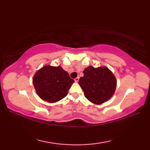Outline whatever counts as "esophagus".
<instances>
[{
  "mask_svg": "<svg viewBox=\"0 0 150 150\" xmlns=\"http://www.w3.org/2000/svg\"><path fill=\"white\" fill-rule=\"evenodd\" d=\"M79 77H77L76 79H75V81L76 82H77L79 81Z\"/></svg>",
  "mask_w": 150,
  "mask_h": 150,
  "instance_id": "obj_1",
  "label": "esophagus"
}]
</instances>
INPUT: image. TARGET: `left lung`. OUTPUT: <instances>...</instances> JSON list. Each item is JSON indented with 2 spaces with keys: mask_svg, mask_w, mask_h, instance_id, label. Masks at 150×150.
I'll return each instance as SVG.
<instances>
[{
  "mask_svg": "<svg viewBox=\"0 0 150 150\" xmlns=\"http://www.w3.org/2000/svg\"><path fill=\"white\" fill-rule=\"evenodd\" d=\"M80 78L79 84L84 91L86 98L91 103L100 104L113 96L117 81L114 75L106 67L95 68L89 66Z\"/></svg>",
  "mask_w": 150,
  "mask_h": 150,
  "instance_id": "obj_1",
  "label": "left lung"
}]
</instances>
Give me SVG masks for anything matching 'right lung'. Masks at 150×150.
Segmentation results:
<instances>
[{
    "label": "right lung",
    "mask_w": 150,
    "mask_h": 150,
    "mask_svg": "<svg viewBox=\"0 0 150 150\" xmlns=\"http://www.w3.org/2000/svg\"><path fill=\"white\" fill-rule=\"evenodd\" d=\"M73 82L68 73L60 66H44L33 79L37 93L48 103H55L64 98Z\"/></svg>",
    "instance_id": "right-lung-1"
}]
</instances>
